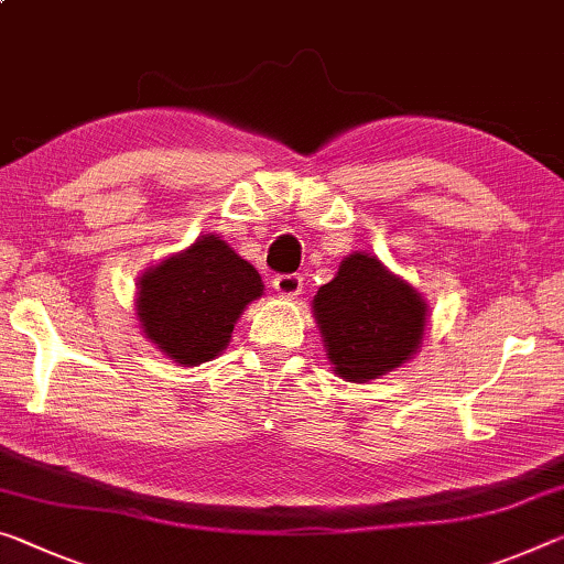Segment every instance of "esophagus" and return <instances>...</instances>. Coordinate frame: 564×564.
<instances>
[{"label":"esophagus","instance_id":"esophagus-1","mask_svg":"<svg viewBox=\"0 0 564 564\" xmlns=\"http://www.w3.org/2000/svg\"><path fill=\"white\" fill-rule=\"evenodd\" d=\"M273 289L279 291L281 296L293 299V296H299V293H301L303 279L299 273H281V275H275V279H273Z\"/></svg>","mask_w":564,"mask_h":564}]
</instances>
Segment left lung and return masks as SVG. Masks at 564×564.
Instances as JSON below:
<instances>
[{
  "label": "left lung",
  "instance_id": "left-lung-1",
  "mask_svg": "<svg viewBox=\"0 0 564 564\" xmlns=\"http://www.w3.org/2000/svg\"><path fill=\"white\" fill-rule=\"evenodd\" d=\"M334 371L348 381L379 379L414 356L426 326V303L379 263L354 253L314 299Z\"/></svg>",
  "mask_w": 564,
  "mask_h": 564
}]
</instances>
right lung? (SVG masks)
I'll return each instance as SVG.
<instances>
[{
    "label": "right lung",
    "mask_w": 564,
    "mask_h": 564,
    "mask_svg": "<svg viewBox=\"0 0 564 564\" xmlns=\"http://www.w3.org/2000/svg\"><path fill=\"white\" fill-rule=\"evenodd\" d=\"M261 293L256 268L226 240L205 236L142 275L138 316L170 359L195 366L226 348L238 316Z\"/></svg>",
    "instance_id": "right-lung-1"
}]
</instances>
